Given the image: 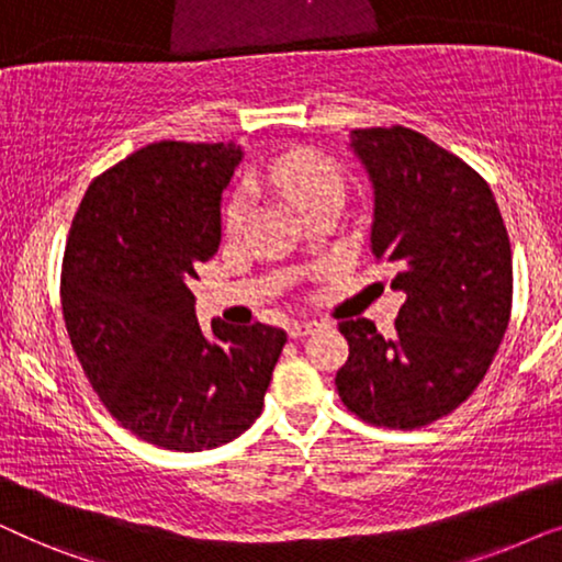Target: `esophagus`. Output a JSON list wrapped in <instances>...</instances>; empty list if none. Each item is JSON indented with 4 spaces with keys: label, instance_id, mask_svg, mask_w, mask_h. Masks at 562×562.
I'll return each instance as SVG.
<instances>
[{
    "label": "esophagus",
    "instance_id": "34e87169",
    "mask_svg": "<svg viewBox=\"0 0 562 562\" xmlns=\"http://www.w3.org/2000/svg\"><path fill=\"white\" fill-rule=\"evenodd\" d=\"M314 327H317V322H291L286 329H289V337H294V340H299V337L310 335Z\"/></svg>",
    "mask_w": 562,
    "mask_h": 562
}]
</instances>
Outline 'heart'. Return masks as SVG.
I'll return each instance as SVG.
<instances>
[{
  "mask_svg": "<svg viewBox=\"0 0 562 562\" xmlns=\"http://www.w3.org/2000/svg\"><path fill=\"white\" fill-rule=\"evenodd\" d=\"M263 179L271 183L276 191H281L291 204L299 210L319 202L327 196L345 194L342 171L337 168L333 158L322 156L319 150L312 148H291L273 158L263 171ZM245 214H248V194L237 191L227 199L225 212H222V225L227 235L240 233Z\"/></svg>",
  "mask_w": 562,
  "mask_h": 562,
  "instance_id": "1",
  "label": "heart"
}]
</instances>
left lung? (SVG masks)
Wrapping results in <instances>:
<instances>
[{
	"label": "left lung",
	"instance_id": "left-lung-1",
	"mask_svg": "<svg viewBox=\"0 0 562 562\" xmlns=\"http://www.w3.org/2000/svg\"><path fill=\"white\" fill-rule=\"evenodd\" d=\"M352 148L371 173V256L404 291L383 340L371 319H342L348 360L335 375L348 412L417 429L456 412L494 363L512 317V245L479 171L409 127H366Z\"/></svg>",
	"mask_w": 562,
	"mask_h": 562
}]
</instances>
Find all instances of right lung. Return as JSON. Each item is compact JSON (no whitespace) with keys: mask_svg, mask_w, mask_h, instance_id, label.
I'll use <instances>...</instances> for the list:
<instances>
[{"mask_svg":"<svg viewBox=\"0 0 562 562\" xmlns=\"http://www.w3.org/2000/svg\"><path fill=\"white\" fill-rule=\"evenodd\" d=\"M243 150L160 140L89 183L66 237L60 306L89 386L166 450L220 448L263 409L286 333L194 317L191 279L220 248L222 189Z\"/></svg>","mask_w":562,"mask_h":562,"instance_id":"obj_1","label":"right lung"}]
</instances>
